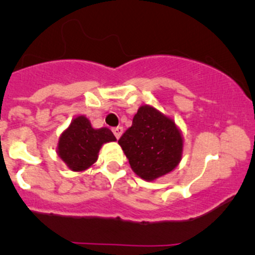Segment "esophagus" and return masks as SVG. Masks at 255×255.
Returning <instances> with one entry per match:
<instances>
[{"label": "esophagus", "mask_w": 255, "mask_h": 255, "mask_svg": "<svg viewBox=\"0 0 255 255\" xmlns=\"http://www.w3.org/2000/svg\"><path fill=\"white\" fill-rule=\"evenodd\" d=\"M113 131H114V134H115V136L118 137V139H120L122 134H124V127H115V128H113Z\"/></svg>", "instance_id": "esophagus-1"}]
</instances>
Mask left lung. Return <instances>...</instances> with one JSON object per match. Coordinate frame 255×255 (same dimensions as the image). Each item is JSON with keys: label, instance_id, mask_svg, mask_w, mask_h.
<instances>
[{"label": "left lung", "instance_id": "left-lung-1", "mask_svg": "<svg viewBox=\"0 0 255 255\" xmlns=\"http://www.w3.org/2000/svg\"><path fill=\"white\" fill-rule=\"evenodd\" d=\"M119 144L131 170L145 181L169 174L182 158L183 137L175 121L147 104L137 109Z\"/></svg>", "mask_w": 255, "mask_h": 255}]
</instances>
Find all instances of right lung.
<instances>
[{"mask_svg":"<svg viewBox=\"0 0 255 255\" xmlns=\"http://www.w3.org/2000/svg\"><path fill=\"white\" fill-rule=\"evenodd\" d=\"M110 141H116V137L109 128L96 129L86 116L80 115L62 131L56 151L72 171H84L97 162L101 147Z\"/></svg>","mask_w":255,"mask_h":255,"instance_id":"add662e5","label":"right lung"}]
</instances>
